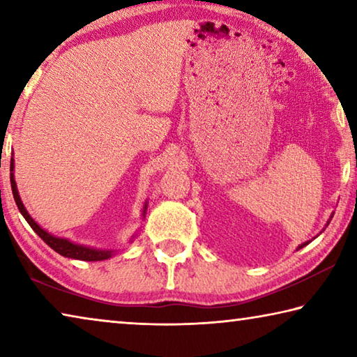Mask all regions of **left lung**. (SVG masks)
Instances as JSON below:
<instances>
[{
  "label": "left lung",
  "instance_id": "left-lung-1",
  "mask_svg": "<svg viewBox=\"0 0 357 357\" xmlns=\"http://www.w3.org/2000/svg\"><path fill=\"white\" fill-rule=\"evenodd\" d=\"M329 223V222H328ZM310 243V241H307V243H304V244H301L299 247H298V249H302V247H304V245H307V244H309Z\"/></svg>",
  "mask_w": 357,
  "mask_h": 357
}]
</instances>
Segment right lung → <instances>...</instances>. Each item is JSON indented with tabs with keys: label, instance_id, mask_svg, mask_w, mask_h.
Returning a JSON list of instances; mask_svg holds the SVG:
<instances>
[{
	"label": "right lung",
	"instance_id": "obj_1",
	"mask_svg": "<svg viewBox=\"0 0 357 357\" xmlns=\"http://www.w3.org/2000/svg\"><path fill=\"white\" fill-rule=\"evenodd\" d=\"M10 187H12V195H14V200L17 203V208L22 213V215L25 217V220L29 223V227H31L36 234L44 241L47 245H50L53 250L58 252L59 255H63L66 258H74V259H83V261H102V259H108L112 258V255L116 250H102V249H94V247H86V245H82V244H75V243H70L69 239H64V238H56L50 234L48 231H45L44 228L40 225H38V222H36L29 213L25 208V204L22 203V198L19 195V190H17V183H15V178H14V157H12L10 160ZM146 209H148V202H144L143 204V211H142V217L144 219L146 217ZM137 234L132 236L134 239ZM130 239V243H132Z\"/></svg>",
	"mask_w": 357,
	"mask_h": 357
}]
</instances>
